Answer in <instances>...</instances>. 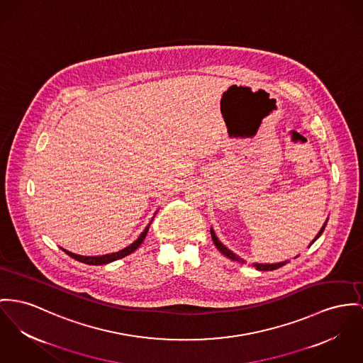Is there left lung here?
<instances>
[{
    "label": "left lung",
    "instance_id": "1",
    "mask_svg": "<svg viewBox=\"0 0 363 363\" xmlns=\"http://www.w3.org/2000/svg\"><path fill=\"white\" fill-rule=\"evenodd\" d=\"M328 220H329V218H328ZM328 220H326V223H323V226L320 228V230L318 232V235L315 236V239L311 242V245H312V243H313V242H315V240H316V239L323 233V230H325V228H326V223H328ZM210 232H211V238H213L214 245L217 246V249H218V250L223 252L225 257L230 258L232 261H238V262H240V264H246V261H245L243 258H240V257H239V255H236L233 251H230L228 247H226V246H223V243L220 242V239L217 238V235H216V232H214V229H213V228L210 229ZM311 245H309V246H311ZM309 246H308V247H309ZM297 257H298V255H297ZM297 257H296V258H297ZM287 262H289V261H281V262H277V264H258V262H254V264H252V267H254L255 269H258V271H274V269H278L280 267L286 265Z\"/></svg>",
    "mask_w": 363,
    "mask_h": 363
}]
</instances>
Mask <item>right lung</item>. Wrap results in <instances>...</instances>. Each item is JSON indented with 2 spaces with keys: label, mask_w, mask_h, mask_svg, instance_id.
Here are the masks:
<instances>
[{
  "label": "right lung",
  "mask_w": 363,
  "mask_h": 363,
  "mask_svg": "<svg viewBox=\"0 0 363 363\" xmlns=\"http://www.w3.org/2000/svg\"><path fill=\"white\" fill-rule=\"evenodd\" d=\"M150 223H152V221L147 223V226L143 229V232L140 233V238L135 242H133L130 246H127L125 249L118 250L117 252H111V254H105V255H80V254H74V252L65 250V249H62V250L65 251L67 255H70L72 258H74V259H77L80 262H84V264H88V265H105V264H109V262H113L116 259H120L123 257H127L133 251L137 250L140 245H142L143 239L146 238V233L149 230Z\"/></svg>",
  "instance_id": "add662e5"
}]
</instances>
